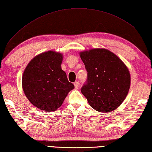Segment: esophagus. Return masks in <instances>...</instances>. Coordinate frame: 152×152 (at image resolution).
I'll return each instance as SVG.
<instances>
[{
    "mask_svg": "<svg viewBox=\"0 0 152 152\" xmlns=\"http://www.w3.org/2000/svg\"><path fill=\"white\" fill-rule=\"evenodd\" d=\"M74 86H75V88H76V89H78L79 86V83L78 81H76V82L74 83Z\"/></svg>",
    "mask_w": 152,
    "mask_h": 152,
    "instance_id": "esophagus-1",
    "label": "esophagus"
}]
</instances>
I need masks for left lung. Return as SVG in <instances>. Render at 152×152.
Segmentation results:
<instances>
[{"instance_id":"left-lung-1","label":"left lung","mask_w":152,"mask_h":152,"mask_svg":"<svg viewBox=\"0 0 152 152\" xmlns=\"http://www.w3.org/2000/svg\"><path fill=\"white\" fill-rule=\"evenodd\" d=\"M79 55L88 72L81 93L95 110H115L122 103L130 89V75L126 66L106 49H92Z\"/></svg>"}]
</instances>
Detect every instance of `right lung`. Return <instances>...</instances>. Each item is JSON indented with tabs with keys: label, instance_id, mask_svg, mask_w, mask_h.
Instances as JSON below:
<instances>
[{
	"label": "right lung",
	"instance_id": "add662e5",
	"mask_svg": "<svg viewBox=\"0 0 152 152\" xmlns=\"http://www.w3.org/2000/svg\"><path fill=\"white\" fill-rule=\"evenodd\" d=\"M63 56L54 51L32 59L22 76V88L29 101L45 111L57 110L75 88L61 69Z\"/></svg>",
	"mask_w": 152,
	"mask_h": 152
}]
</instances>
